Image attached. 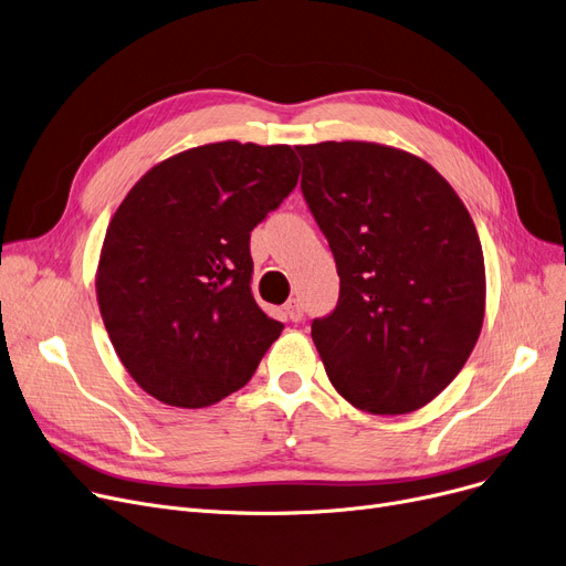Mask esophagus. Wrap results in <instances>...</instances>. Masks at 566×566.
Here are the masks:
<instances>
[{
  "label": "esophagus",
  "mask_w": 566,
  "mask_h": 566,
  "mask_svg": "<svg viewBox=\"0 0 566 566\" xmlns=\"http://www.w3.org/2000/svg\"><path fill=\"white\" fill-rule=\"evenodd\" d=\"M284 314L291 318V322H301V318H303V303H301V298H291L284 305Z\"/></svg>",
  "instance_id": "34e87169"
}]
</instances>
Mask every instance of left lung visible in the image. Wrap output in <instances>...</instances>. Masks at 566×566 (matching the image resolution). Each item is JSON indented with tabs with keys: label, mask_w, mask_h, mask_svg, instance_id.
I'll list each match as a JSON object with an SVG mask.
<instances>
[{
	"label": "left lung",
	"mask_w": 566,
	"mask_h": 566,
	"mask_svg": "<svg viewBox=\"0 0 566 566\" xmlns=\"http://www.w3.org/2000/svg\"><path fill=\"white\" fill-rule=\"evenodd\" d=\"M301 189L324 231L339 298L312 339L344 400L409 413L462 370L485 312L483 250L460 196L437 170L363 140L296 145Z\"/></svg>",
	"instance_id": "1"
}]
</instances>
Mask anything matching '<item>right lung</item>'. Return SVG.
<instances>
[{
	"instance_id": "add662e5",
	"label": "right lung",
	"mask_w": 566,
	"mask_h": 566,
	"mask_svg": "<svg viewBox=\"0 0 566 566\" xmlns=\"http://www.w3.org/2000/svg\"><path fill=\"white\" fill-rule=\"evenodd\" d=\"M298 174L289 145L210 143L147 170L119 203L96 301L122 365L153 398L214 405L280 337L284 326L252 296L250 233Z\"/></svg>"
}]
</instances>
